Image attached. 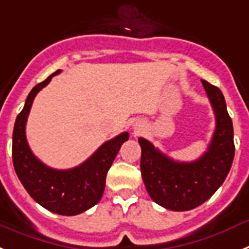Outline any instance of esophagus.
Returning a JSON list of instances; mask_svg holds the SVG:
<instances>
[{"mask_svg":"<svg viewBox=\"0 0 249 249\" xmlns=\"http://www.w3.org/2000/svg\"><path fill=\"white\" fill-rule=\"evenodd\" d=\"M135 129H139V127H138V125H135Z\"/></svg>","mask_w":249,"mask_h":249,"instance_id":"obj_1","label":"esophagus"}]
</instances>
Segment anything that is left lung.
<instances>
[{"mask_svg":"<svg viewBox=\"0 0 249 249\" xmlns=\"http://www.w3.org/2000/svg\"><path fill=\"white\" fill-rule=\"evenodd\" d=\"M215 115V130L208 150L194 161H177L150 142L139 138L140 170L151 199L166 209L190 211L217 192L228 176L234 158L232 119L217 86L202 80Z\"/></svg>","mask_w":249,"mask_h":249,"instance_id":"1","label":"left lung"}]
</instances>
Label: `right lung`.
Listing matches in <instances>:
<instances>
[{
    "instance_id": "obj_1",
    "label": "right lung",
    "mask_w": 249,
    "mask_h": 249,
    "mask_svg": "<svg viewBox=\"0 0 249 249\" xmlns=\"http://www.w3.org/2000/svg\"><path fill=\"white\" fill-rule=\"evenodd\" d=\"M60 71L37 84L26 99L25 107L15 122L12 160L17 177L34 200L56 214L76 215L101 199L107 170L123 144L129 139V133L125 131L104 142L88 160L72 169H53L38 160L27 144L26 122L35 96Z\"/></svg>"
}]
</instances>
